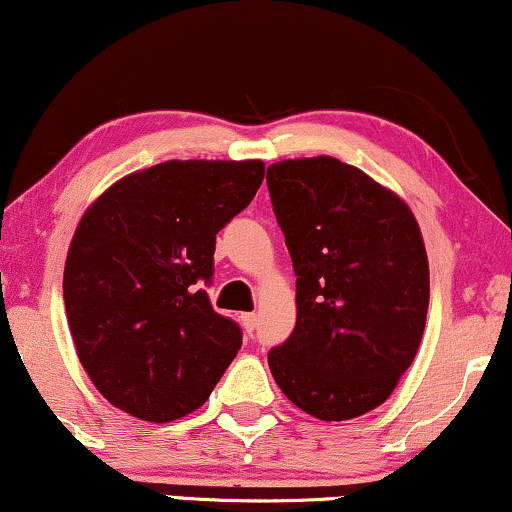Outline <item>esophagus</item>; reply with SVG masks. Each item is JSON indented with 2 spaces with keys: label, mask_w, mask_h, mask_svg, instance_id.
<instances>
[{
  "label": "esophagus",
  "mask_w": 512,
  "mask_h": 512,
  "mask_svg": "<svg viewBox=\"0 0 512 512\" xmlns=\"http://www.w3.org/2000/svg\"><path fill=\"white\" fill-rule=\"evenodd\" d=\"M241 321H243V328L248 333H252L257 328V314L255 312H250V314H243L241 316Z\"/></svg>",
  "instance_id": "34e87169"
}]
</instances>
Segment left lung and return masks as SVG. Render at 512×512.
Instances as JSON below:
<instances>
[{"label": "left lung", "instance_id": "8db88e82", "mask_svg": "<svg viewBox=\"0 0 512 512\" xmlns=\"http://www.w3.org/2000/svg\"><path fill=\"white\" fill-rule=\"evenodd\" d=\"M297 276L295 331L269 368L297 409L349 420L390 397L423 340L430 267L404 198L331 155L269 165Z\"/></svg>", "mask_w": 512, "mask_h": 512}]
</instances>
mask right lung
<instances>
[{"label":"right lung","mask_w":512,"mask_h":512,"mask_svg":"<svg viewBox=\"0 0 512 512\" xmlns=\"http://www.w3.org/2000/svg\"><path fill=\"white\" fill-rule=\"evenodd\" d=\"M262 160H167L89 205L63 269L77 359L129 416L170 423L200 409L241 349V328L200 288L217 231L248 208Z\"/></svg>","instance_id":"right-lung-1"}]
</instances>
